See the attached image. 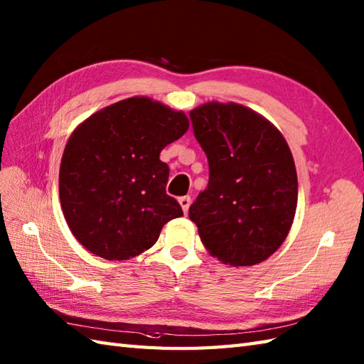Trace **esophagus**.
<instances>
[{
	"instance_id": "obj_1",
	"label": "esophagus",
	"mask_w": 364,
	"mask_h": 364,
	"mask_svg": "<svg viewBox=\"0 0 364 364\" xmlns=\"http://www.w3.org/2000/svg\"><path fill=\"white\" fill-rule=\"evenodd\" d=\"M178 201H180V205H181V209H183V213H184V214H188V210H189V206H191V197H189V196H184V197H180V198H178Z\"/></svg>"
}]
</instances>
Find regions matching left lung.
I'll list each match as a JSON object with an SVG mask.
<instances>
[{
  "mask_svg": "<svg viewBox=\"0 0 364 364\" xmlns=\"http://www.w3.org/2000/svg\"><path fill=\"white\" fill-rule=\"evenodd\" d=\"M209 163L208 188L189 208L210 256L234 267L268 259L290 231L296 167L276 127L239 104L209 102L189 113Z\"/></svg>",
  "mask_w": 364,
  "mask_h": 364,
  "instance_id": "left-lung-1",
  "label": "left lung"
}]
</instances>
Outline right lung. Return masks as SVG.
<instances>
[{"label":"right lung","mask_w":364,"mask_h":364,"mask_svg":"<svg viewBox=\"0 0 364 364\" xmlns=\"http://www.w3.org/2000/svg\"><path fill=\"white\" fill-rule=\"evenodd\" d=\"M189 129L184 113L130 97L90 116L68 139L58 192L74 237L92 255L127 260L154 247L161 228L181 217L166 193L161 150Z\"/></svg>","instance_id":"1"}]
</instances>
